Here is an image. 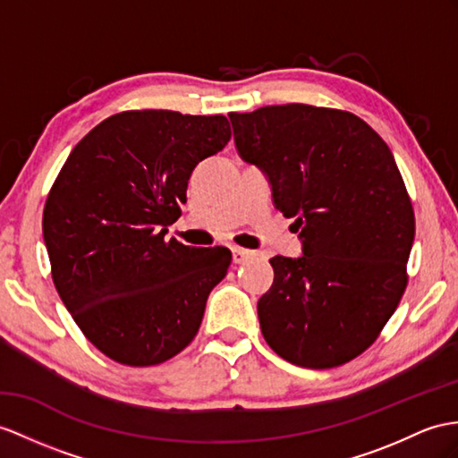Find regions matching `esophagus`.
Returning <instances> with one entry per match:
<instances>
[{
	"label": "esophagus",
	"instance_id": "esophagus-1",
	"mask_svg": "<svg viewBox=\"0 0 458 458\" xmlns=\"http://www.w3.org/2000/svg\"><path fill=\"white\" fill-rule=\"evenodd\" d=\"M252 256V250H247V249H239L235 247L233 249V262L235 264H244Z\"/></svg>",
	"mask_w": 458,
	"mask_h": 458
}]
</instances>
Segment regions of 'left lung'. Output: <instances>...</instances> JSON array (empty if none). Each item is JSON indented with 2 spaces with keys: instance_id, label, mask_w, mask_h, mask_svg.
Here are the masks:
<instances>
[{
  "instance_id": "obj_1",
  "label": "left lung",
  "mask_w": 458,
  "mask_h": 458,
  "mask_svg": "<svg viewBox=\"0 0 458 458\" xmlns=\"http://www.w3.org/2000/svg\"><path fill=\"white\" fill-rule=\"evenodd\" d=\"M241 157L295 217L303 256H274L259 301L264 340L285 361L332 369L378 338L408 285L416 219L393 153L360 116L310 105L231 113Z\"/></svg>"
}]
</instances>
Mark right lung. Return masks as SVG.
<instances>
[{
    "label": "right lung",
    "mask_w": 458,
    "mask_h": 458,
    "mask_svg": "<svg viewBox=\"0 0 458 458\" xmlns=\"http://www.w3.org/2000/svg\"><path fill=\"white\" fill-rule=\"evenodd\" d=\"M231 140L223 114L126 110L75 145L50 188L42 233L52 280L85 338L149 367L194 340L231 252L165 239L188 178Z\"/></svg>",
    "instance_id": "1"
}]
</instances>
